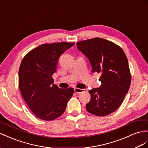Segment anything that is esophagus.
I'll list each match as a JSON object with an SVG mask.
<instances>
[{
    "label": "esophagus",
    "instance_id": "34e87169",
    "mask_svg": "<svg viewBox=\"0 0 148 148\" xmlns=\"http://www.w3.org/2000/svg\"><path fill=\"white\" fill-rule=\"evenodd\" d=\"M74 91L75 93L77 94H79V93H81L83 91H84V89H79V88H75L74 89Z\"/></svg>",
    "mask_w": 148,
    "mask_h": 148
}]
</instances>
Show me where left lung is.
<instances>
[{
	"label": "left lung",
	"mask_w": 148,
	"mask_h": 148,
	"mask_svg": "<svg viewBox=\"0 0 148 148\" xmlns=\"http://www.w3.org/2000/svg\"><path fill=\"white\" fill-rule=\"evenodd\" d=\"M77 47L89 60L92 73L101 74L99 88L89 90L90 100L86 110L107 116L120 106L130 89L131 76L126 56L118 45L98 37L78 42Z\"/></svg>",
	"instance_id": "left-lung-1"
}]
</instances>
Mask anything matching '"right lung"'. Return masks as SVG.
I'll list each match as a JSON object with an SVG mask.
<instances>
[{"instance_id": "add662e5", "label": "right lung", "mask_w": 148, "mask_h": 148, "mask_svg": "<svg viewBox=\"0 0 148 148\" xmlns=\"http://www.w3.org/2000/svg\"><path fill=\"white\" fill-rule=\"evenodd\" d=\"M75 43L42 44L22 59L18 71V85L22 97L37 118L52 121L61 116L74 89L59 88L52 75L60 56Z\"/></svg>"}]
</instances>
